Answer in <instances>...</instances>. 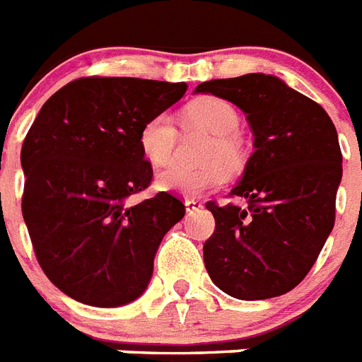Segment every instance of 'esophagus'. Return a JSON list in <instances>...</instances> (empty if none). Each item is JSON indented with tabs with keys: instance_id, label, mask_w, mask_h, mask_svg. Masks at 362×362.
I'll use <instances>...</instances> for the list:
<instances>
[{
	"instance_id": "obj_1",
	"label": "esophagus",
	"mask_w": 362,
	"mask_h": 362,
	"mask_svg": "<svg viewBox=\"0 0 362 362\" xmlns=\"http://www.w3.org/2000/svg\"><path fill=\"white\" fill-rule=\"evenodd\" d=\"M185 207H187V213H194V211L202 209L204 205L198 199H185Z\"/></svg>"
}]
</instances>
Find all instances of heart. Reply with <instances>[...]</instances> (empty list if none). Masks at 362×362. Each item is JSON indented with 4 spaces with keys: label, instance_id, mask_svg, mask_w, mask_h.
I'll list each match as a JSON object with an SVG mask.
<instances>
[{
    "label": "heart",
    "instance_id": "1",
    "mask_svg": "<svg viewBox=\"0 0 362 362\" xmlns=\"http://www.w3.org/2000/svg\"><path fill=\"white\" fill-rule=\"evenodd\" d=\"M185 119L190 125L199 127L209 134L215 136L205 155L207 166H185V164H172L157 175L158 189L173 192V194L194 196L205 194L207 190L215 189L226 179L228 170H239L245 164V147L239 136V114L233 104L218 97H204L190 103L185 110ZM138 144L144 157L153 166H164L173 158L175 146H177V129L173 119L168 114L151 115L141 125Z\"/></svg>",
    "mask_w": 362,
    "mask_h": 362
}]
</instances>
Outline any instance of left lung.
<instances>
[{"label": "left lung", "instance_id": "left-lung-1", "mask_svg": "<svg viewBox=\"0 0 362 362\" xmlns=\"http://www.w3.org/2000/svg\"><path fill=\"white\" fill-rule=\"evenodd\" d=\"M247 115L254 153L230 194L248 207L207 202L215 233L204 245L216 288L241 300L293 290L322 252L334 226L342 153L327 112L284 80L252 72L199 83Z\"/></svg>", "mask_w": 362, "mask_h": 362}]
</instances>
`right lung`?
Segmentation results:
<instances>
[{"label": "right lung", "mask_w": 362, "mask_h": 362, "mask_svg": "<svg viewBox=\"0 0 362 362\" xmlns=\"http://www.w3.org/2000/svg\"><path fill=\"white\" fill-rule=\"evenodd\" d=\"M185 93V82L80 78L33 121L20 155L22 215L39 265L71 299L114 308L146 291L185 205L168 192L132 204L153 177L138 136Z\"/></svg>", "instance_id": "obj_1"}]
</instances>
